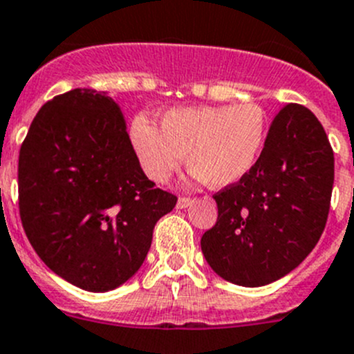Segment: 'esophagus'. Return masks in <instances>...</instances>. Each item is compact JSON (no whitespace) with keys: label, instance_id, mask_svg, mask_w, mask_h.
Listing matches in <instances>:
<instances>
[{"label":"esophagus","instance_id":"obj_1","mask_svg":"<svg viewBox=\"0 0 354 354\" xmlns=\"http://www.w3.org/2000/svg\"><path fill=\"white\" fill-rule=\"evenodd\" d=\"M190 205H192V198H188V197L178 198V207L180 209H187V207H190Z\"/></svg>","mask_w":354,"mask_h":354}]
</instances>
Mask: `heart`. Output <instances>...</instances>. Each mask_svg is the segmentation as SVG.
I'll return each mask as SVG.
<instances>
[{"label":"heart","instance_id":"1","mask_svg":"<svg viewBox=\"0 0 354 354\" xmlns=\"http://www.w3.org/2000/svg\"><path fill=\"white\" fill-rule=\"evenodd\" d=\"M128 133L143 173L156 183L169 181L187 156L195 181L230 187L259 160L268 118L257 104L174 107L162 114L160 129L136 115Z\"/></svg>","mask_w":354,"mask_h":354}]
</instances>
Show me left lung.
Segmentation results:
<instances>
[{"mask_svg": "<svg viewBox=\"0 0 354 354\" xmlns=\"http://www.w3.org/2000/svg\"><path fill=\"white\" fill-rule=\"evenodd\" d=\"M332 185L334 152L324 126L310 109L286 105L254 169L212 195L218 221L201 239L209 266L242 287L286 277L320 240Z\"/></svg>", "mask_w": 354, "mask_h": 354, "instance_id": "obj_1", "label": "left lung"}]
</instances>
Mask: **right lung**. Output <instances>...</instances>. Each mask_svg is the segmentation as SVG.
<instances>
[{
  "label": "right lung",
  "mask_w": 354,
  "mask_h": 354,
  "mask_svg": "<svg viewBox=\"0 0 354 354\" xmlns=\"http://www.w3.org/2000/svg\"><path fill=\"white\" fill-rule=\"evenodd\" d=\"M176 201L145 176L124 115L105 91L75 88L46 102L20 147L27 239L51 272L79 289L107 292L128 282Z\"/></svg>",
  "instance_id": "right-lung-1"
}]
</instances>
